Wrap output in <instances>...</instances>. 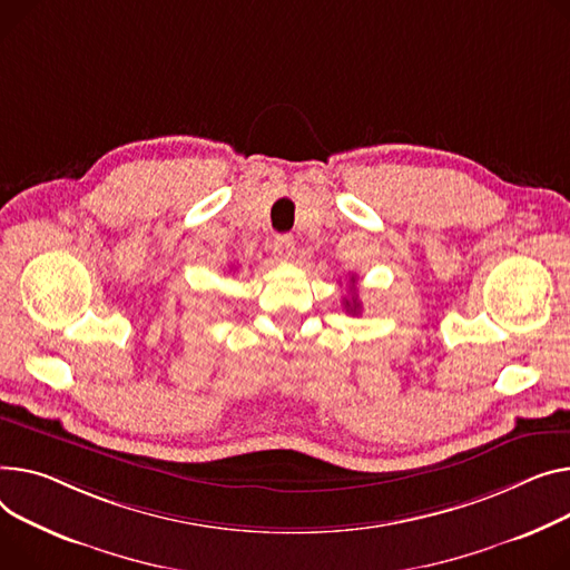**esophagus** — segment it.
I'll return each instance as SVG.
<instances>
[{
	"instance_id": "esophagus-1",
	"label": "esophagus",
	"mask_w": 570,
	"mask_h": 570,
	"mask_svg": "<svg viewBox=\"0 0 570 570\" xmlns=\"http://www.w3.org/2000/svg\"><path fill=\"white\" fill-rule=\"evenodd\" d=\"M273 254L277 261H288L295 254V243L291 236H277L273 243Z\"/></svg>"
}]
</instances>
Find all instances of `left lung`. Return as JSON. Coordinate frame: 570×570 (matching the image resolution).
I'll return each instance as SVG.
<instances>
[{"label": "left lung", "mask_w": 570, "mask_h": 570, "mask_svg": "<svg viewBox=\"0 0 570 570\" xmlns=\"http://www.w3.org/2000/svg\"><path fill=\"white\" fill-rule=\"evenodd\" d=\"M351 282H355V277H353ZM346 309H348L351 314H357V312H360V302H357V295H355V293H353V302L346 299Z\"/></svg>", "instance_id": "obj_1"}]
</instances>
